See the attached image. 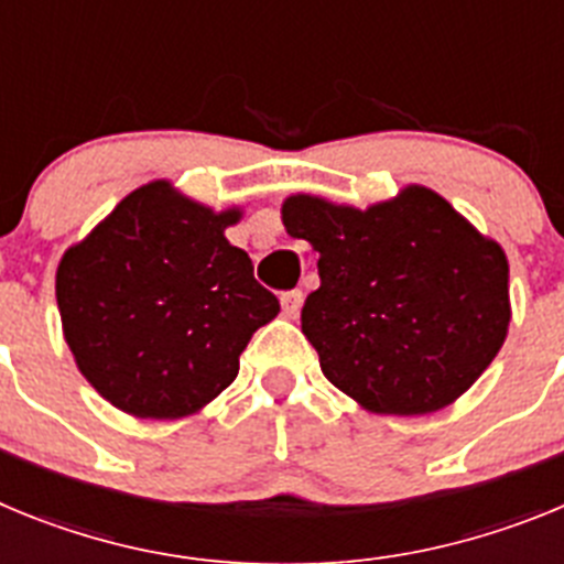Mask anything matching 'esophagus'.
I'll use <instances>...</instances> for the list:
<instances>
[{"instance_id":"1","label":"esophagus","mask_w":564,"mask_h":564,"mask_svg":"<svg viewBox=\"0 0 564 564\" xmlns=\"http://www.w3.org/2000/svg\"><path fill=\"white\" fill-rule=\"evenodd\" d=\"M279 302H282V313H285L288 318H296L299 311H302V302H305V296H302V291H288L279 296Z\"/></svg>"}]
</instances>
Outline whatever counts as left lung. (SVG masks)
<instances>
[{"label": "left lung", "mask_w": 564, "mask_h": 564, "mask_svg": "<svg viewBox=\"0 0 564 564\" xmlns=\"http://www.w3.org/2000/svg\"><path fill=\"white\" fill-rule=\"evenodd\" d=\"M288 234L318 251L302 333L333 387L378 415H426L482 376L506 341L508 259L441 194L406 186L370 208L293 194Z\"/></svg>", "instance_id": "left-lung-1"}]
</instances>
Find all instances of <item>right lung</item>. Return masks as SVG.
<instances>
[{
	"mask_svg": "<svg viewBox=\"0 0 564 564\" xmlns=\"http://www.w3.org/2000/svg\"><path fill=\"white\" fill-rule=\"evenodd\" d=\"M239 208L212 212L169 181L134 188L58 262L56 302L78 370L112 406L174 421L239 372L279 299L226 239Z\"/></svg>",
	"mask_w": 564,
	"mask_h": 564,
	"instance_id": "right-lung-1",
	"label": "right lung"
}]
</instances>
